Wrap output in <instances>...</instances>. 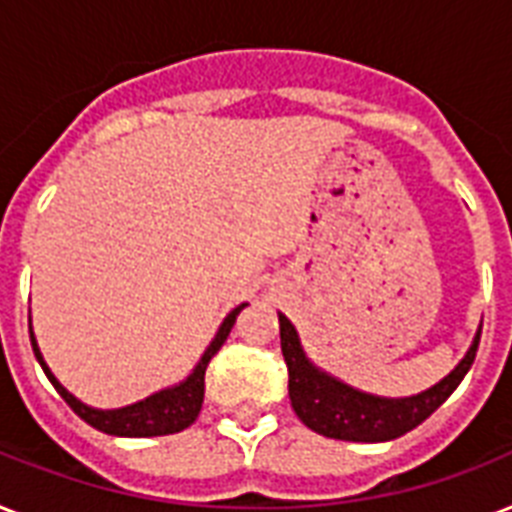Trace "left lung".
I'll return each instance as SVG.
<instances>
[{"label": "left lung", "instance_id": "left-lung-1", "mask_svg": "<svg viewBox=\"0 0 512 512\" xmlns=\"http://www.w3.org/2000/svg\"><path fill=\"white\" fill-rule=\"evenodd\" d=\"M279 332L281 353L289 369V401L297 417L321 436L340 438V441H364V444L404 436L420 422L428 420L468 374L470 364L476 361L478 340H481V329H478L465 358L433 388L409 398H382L350 388L332 374L321 372L319 366H313L305 356L292 321L284 313H279Z\"/></svg>", "mask_w": 512, "mask_h": 512}]
</instances>
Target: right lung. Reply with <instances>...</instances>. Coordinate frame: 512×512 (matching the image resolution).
<instances>
[{"instance_id": "obj_1", "label": "right lung", "mask_w": 512, "mask_h": 512, "mask_svg": "<svg viewBox=\"0 0 512 512\" xmlns=\"http://www.w3.org/2000/svg\"><path fill=\"white\" fill-rule=\"evenodd\" d=\"M241 308H244V303H241L239 308H233V311L225 316V321L220 324V329H217L215 340L209 342V348L204 350V356L199 358V364L193 366V372L188 374L183 382H177L172 388L159 390V393L143 398L138 404L122 406V409H92V406L82 404L79 398L71 396V393L60 385L58 377L50 372V366L44 364L34 332H31V348H34L36 361L42 364L47 380L52 382V388L58 390L60 396H63V401H66L87 425L103 430L108 436H170V433L185 430L196 417H199L201 401H204V372H207V364L212 361V356H215L217 350H220L225 337L231 335L233 321H236Z\"/></svg>"}]
</instances>
